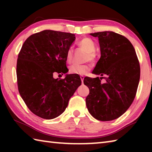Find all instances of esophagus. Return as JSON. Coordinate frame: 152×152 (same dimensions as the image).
Masks as SVG:
<instances>
[{"instance_id":"obj_1","label":"esophagus","mask_w":152,"mask_h":152,"mask_svg":"<svg viewBox=\"0 0 152 152\" xmlns=\"http://www.w3.org/2000/svg\"><path fill=\"white\" fill-rule=\"evenodd\" d=\"M80 79H81V81H82V83H83V81H84V76H80Z\"/></svg>"}]
</instances>
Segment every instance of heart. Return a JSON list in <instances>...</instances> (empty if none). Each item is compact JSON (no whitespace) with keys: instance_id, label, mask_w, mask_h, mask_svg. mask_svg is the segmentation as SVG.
Masks as SVG:
<instances>
[{"instance_id":"1","label":"heart","mask_w":152,"mask_h":152,"mask_svg":"<svg viewBox=\"0 0 152 152\" xmlns=\"http://www.w3.org/2000/svg\"><path fill=\"white\" fill-rule=\"evenodd\" d=\"M78 45L82 48L88 52L86 56V60L93 61L95 58L94 51H96V44L93 40L88 37H85L80 40L78 42ZM73 58V50L72 49H68L66 54V60L67 63L70 64ZM91 69V66L88 64H73L70 67V72L73 74H78V75H84L86 74Z\"/></svg>"}]
</instances>
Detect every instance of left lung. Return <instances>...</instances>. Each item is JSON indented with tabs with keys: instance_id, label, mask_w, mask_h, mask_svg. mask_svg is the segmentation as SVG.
<instances>
[{
	"instance_id": "8db88e82",
	"label": "left lung",
	"mask_w": 152,
	"mask_h": 152,
	"mask_svg": "<svg viewBox=\"0 0 152 152\" xmlns=\"http://www.w3.org/2000/svg\"><path fill=\"white\" fill-rule=\"evenodd\" d=\"M99 38L101 58L92 74L86 77L88 87L86 99L88 112L102 121L116 119L126 112L134 100L140 78V66L135 49L124 36L113 31L91 33ZM105 79L102 83L101 79Z\"/></svg>"
}]
</instances>
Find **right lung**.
I'll use <instances>...</instances> for the list:
<instances>
[{"label": "right lung", "mask_w": 152, "mask_h": 152, "mask_svg": "<svg viewBox=\"0 0 152 152\" xmlns=\"http://www.w3.org/2000/svg\"><path fill=\"white\" fill-rule=\"evenodd\" d=\"M75 39L72 33L44 30L29 36L22 45L17 63L18 89L38 117L52 119L60 115L81 85L78 74L53 77L56 72H68L66 54Z\"/></svg>", "instance_id": "add662e5"}]
</instances>
